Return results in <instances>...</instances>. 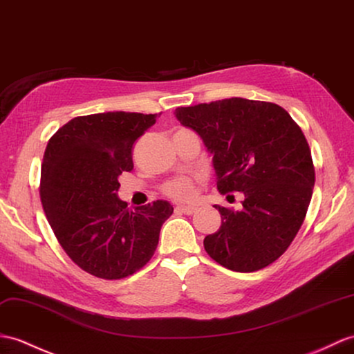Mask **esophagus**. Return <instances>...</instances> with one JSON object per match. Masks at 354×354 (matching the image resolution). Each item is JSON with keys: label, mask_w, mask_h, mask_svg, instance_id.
Segmentation results:
<instances>
[{"label": "esophagus", "mask_w": 354, "mask_h": 354, "mask_svg": "<svg viewBox=\"0 0 354 354\" xmlns=\"http://www.w3.org/2000/svg\"><path fill=\"white\" fill-rule=\"evenodd\" d=\"M175 211L183 212V214H187V216H192V214H194V212L197 211V208L193 207V205H178V207L175 208Z\"/></svg>", "instance_id": "obj_1"}]
</instances>
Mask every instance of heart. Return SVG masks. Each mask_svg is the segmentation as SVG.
<instances>
[{
    "instance_id": "heart-1",
    "label": "heart",
    "mask_w": 354,
    "mask_h": 354,
    "mask_svg": "<svg viewBox=\"0 0 354 354\" xmlns=\"http://www.w3.org/2000/svg\"><path fill=\"white\" fill-rule=\"evenodd\" d=\"M162 193L169 199L174 201H188L194 194V183L187 176H179L170 179L169 183L162 185Z\"/></svg>"
}]
</instances>
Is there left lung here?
Listing matches in <instances>:
<instances>
[{"instance_id": "1", "label": "left lung", "mask_w": 354, "mask_h": 354, "mask_svg": "<svg viewBox=\"0 0 354 354\" xmlns=\"http://www.w3.org/2000/svg\"><path fill=\"white\" fill-rule=\"evenodd\" d=\"M175 114L214 155L217 190L244 194L241 211L216 207L221 226L205 236V250L240 273L270 266L290 248L310 203L315 169L305 134L282 106L244 97Z\"/></svg>"}]
</instances>
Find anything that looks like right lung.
Returning a JSON list of instances; mask_svg holds the SVG:
<instances>
[{
	"label": "right lung",
	"instance_id": "1",
	"mask_svg": "<svg viewBox=\"0 0 354 354\" xmlns=\"http://www.w3.org/2000/svg\"><path fill=\"white\" fill-rule=\"evenodd\" d=\"M155 122L157 114H88L49 138L40 201L63 250L88 274L116 281L143 268L174 212L166 201L131 209L116 194L119 176L134 167L133 145Z\"/></svg>",
	"mask_w": 354,
	"mask_h": 354
}]
</instances>
